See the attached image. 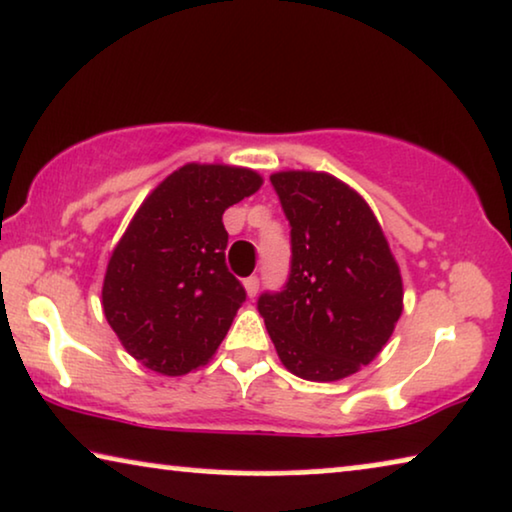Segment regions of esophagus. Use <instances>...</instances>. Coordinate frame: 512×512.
<instances>
[{
  "instance_id": "obj_1",
  "label": "esophagus",
  "mask_w": 512,
  "mask_h": 512,
  "mask_svg": "<svg viewBox=\"0 0 512 512\" xmlns=\"http://www.w3.org/2000/svg\"><path fill=\"white\" fill-rule=\"evenodd\" d=\"M258 286H261V279H258L256 274H251V277L244 279V288H247L249 298H254V295L258 293Z\"/></svg>"
}]
</instances>
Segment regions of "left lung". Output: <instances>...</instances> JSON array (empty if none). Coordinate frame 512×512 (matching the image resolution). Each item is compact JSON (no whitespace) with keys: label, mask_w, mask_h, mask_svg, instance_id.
Here are the masks:
<instances>
[{"label":"left lung","mask_w":512,"mask_h":512,"mask_svg":"<svg viewBox=\"0 0 512 512\" xmlns=\"http://www.w3.org/2000/svg\"><path fill=\"white\" fill-rule=\"evenodd\" d=\"M291 226L281 291L258 295V314L288 372L339 381L369 365L402 314V277L369 205L328 173L270 177Z\"/></svg>","instance_id":"8db88e82"}]
</instances>
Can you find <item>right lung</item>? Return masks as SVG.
<instances>
[{
  "instance_id": "right-lung-1",
  "label": "right lung",
  "mask_w": 512,
  "mask_h": 512,
  "mask_svg": "<svg viewBox=\"0 0 512 512\" xmlns=\"http://www.w3.org/2000/svg\"><path fill=\"white\" fill-rule=\"evenodd\" d=\"M254 170L189 164L147 196L110 256L103 311L122 346L152 372L205 365L247 300L228 270L226 207L261 187Z\"/></svg>"
}]
</instances>
